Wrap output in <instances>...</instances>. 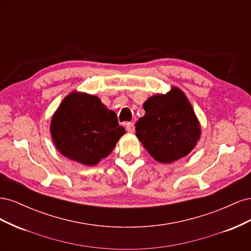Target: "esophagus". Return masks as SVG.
Wrapping results in <instances>:
<instances>
[{"mask_svg": "<svg viewBox=\"0 0 251 251\" xmlns=\"http://www.w3.org/2000/svg\"><path fill=\"white\" fill-rule=\"evenodd\" d=\"M126 131H127L128 133H134V131H135L133 123H127V124H126Z\"/></svg>", "mask_w": 251, "mask_h": 251, "instance_id": "34e87169", "label": "esophagus"}]
</instances>
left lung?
Wrapping results in <instances>:
<instances>
[{
    "mask_svg": "<svg viewBox=\"0 0 251 251\" xmlns=\"http://www.w3.org/2000/svg\"><path fill=\"white\" fill-rule=\"evenodd\" d=\"M146 114L136 123V136L160 163L188 155L200 139L201 126L191 102L179 88L156 94L143 103Z\"/></svg>",
    "mask_w": 251,
    "mask_h": 251,
    "instance_id": "1",
    "label": "left lung"
}]
</instances>
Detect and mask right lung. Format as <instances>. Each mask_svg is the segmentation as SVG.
Here are the masks:
<instances>
[{
    "label": "right lung",
    "mask_w": 251,
    "mask_h": 251,
    "mask_svg": "<svg viewBox=\"0 0 251 251\" xmlns=\"http://www.w3.org/2000/svg\"><path fill=\"white\" fill-rule=\"evenodd\" d=\"M50 133L63 156L93 166L110 155L126 130L97 96L74 91L53 114Z\"/></svg>",
    "instance_id": "obj_1"
}]
</instances>
